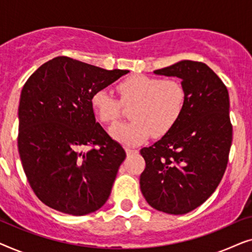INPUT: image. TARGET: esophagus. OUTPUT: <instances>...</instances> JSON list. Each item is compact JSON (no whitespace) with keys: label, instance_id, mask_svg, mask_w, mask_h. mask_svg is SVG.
Listing matches in <instances>:
<instances>
[{"label":"esophagus","instance_id":"esophagus-1","mask_svg":"<svg viewBox=\"0 0 252 252\" xmlns=\"http://www.w3.org/2000/svg\"><path fill=\"white\" fill-rule=\"evenodd\" d=\"M126 154L128 155V156H130V155H135V154H137V150H135V149H132V148H126Z\"/></svg>","mask_w":252,"mask_h":252}]
</instances>
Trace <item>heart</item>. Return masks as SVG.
Returning <instances> with one entry per match:
<instances>
[{
	"instance_id": "b5f03b06",
	"label": "heart",
	"mask_w": 252,
	"mask_h": 252,
	"mask_svg": "<svg viewBox=\"0 0 252 252\" xmlns=\"http://www.w3.org/2000/svg\"><path fill=\"white\" fill-rule=\"evenodd\" d=\"M117 88L123 104H134L130 111L133 122L111 127L110 134L127 146L143 143L153 134L155 137L166 135L184 112L186 93L175 80L137 74L124 79ZM122 103L105 89L96 91L91 98L93 111L104 124L118 122Z\"/></svg>"
}]
</instances>
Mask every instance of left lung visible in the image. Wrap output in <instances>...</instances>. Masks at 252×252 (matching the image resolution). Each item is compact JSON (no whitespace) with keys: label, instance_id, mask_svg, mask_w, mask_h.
<instances>
[{"label":"left lung","instance_id":"8db88e82","mask_svg":"<svg viewBox=\"0 0 252 252\" xmlns=\"http://www.w3.org/2000/svg\"><path fill=\"white\" fill-rule=\"evenodd\" d=\"M154 73L181 79L186 104L171 132L141 149L146 168L140 188L154 209L185 215L213 194L225 173L233 136L229 95L201 62L180 61Z\"/></svg>","mask_w":252,"mask_h":252}]
</instances>
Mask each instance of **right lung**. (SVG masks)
I'll use <instances>...</instances> for the list:
<instances>
[{"instance_id":"1","label":"right lung","mask_w":252,"mask_h":252,"mask_svg":"<svg viewBox=\"0 0 252 252\" xmlns=\"http://www.w3.org/2000/svg\"><path fill=\"white\" fill-rule=\"evenodd\" d=\"M126 73L60 56L24 85L19 156L33 191L49 208L85 216L108 201L126 153L96 123L91 98Z\"/></svg>"}]
</instances>
